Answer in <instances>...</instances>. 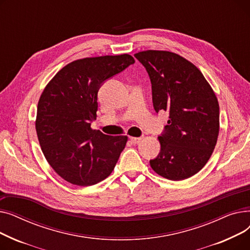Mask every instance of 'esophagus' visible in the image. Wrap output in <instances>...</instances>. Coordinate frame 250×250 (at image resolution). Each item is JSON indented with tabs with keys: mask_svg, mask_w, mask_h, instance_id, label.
Instances as JSON below:
<instances>
[{
	"mask_svg": "<svg viewBox=\"0 0 250 250\" xmlns=\"http://www.w3.org/2000/svg\"><path fill=\"white\" fill-rule=\"evenodd\" d=\"M142 140H143V138L142 137H139V138H136V137H132L130 138V141H132V143L133 144H139V143H141L142 142Z\"/></svg>",
	"mask_w": 250,
	"mask_h": 250,
	"instance_id": "1",
	"label": "esophagus"
}]
</instances>
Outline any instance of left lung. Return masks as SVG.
<instances>
[{
    "label": "left lung",
    "instance_id": "8db88e82",
    "mask_svg": "<svg viewBox=\"0 0 250 250\" xmlns=\"http://www.w3.org/2000/svg\"><path fill=\"white\" fill-rule=\"evenodd\" d=\"M152 84L155 111L169 113L158 137L161 150L150 160L154 171L170 180L187 179L206 165L219 135V103L193 63L174 52L146 50L135 55Z\"/></svg>",
    "mask_w": 250,
    "mask_h": 250
}]
</instances>
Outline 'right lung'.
<instances>
[{
    "instance_id": "1",
    "label": "right lung",
    "mask_w": 250,
    "mask_h": 250,
    "mask_svg": "<svg viewBox=\"0 0 250 250\" xmlns=\"http://www.w3.org/2000/svg\"><path fill=\"white\" fill-rule=\"evenodd\" d=\"M135 62L129 55L77 60L57 73L37 105L35 127L45 159L65 181L96 185L110 175L126 136L92 129L102 84Z\"/></svg>"
}]
</instances>
